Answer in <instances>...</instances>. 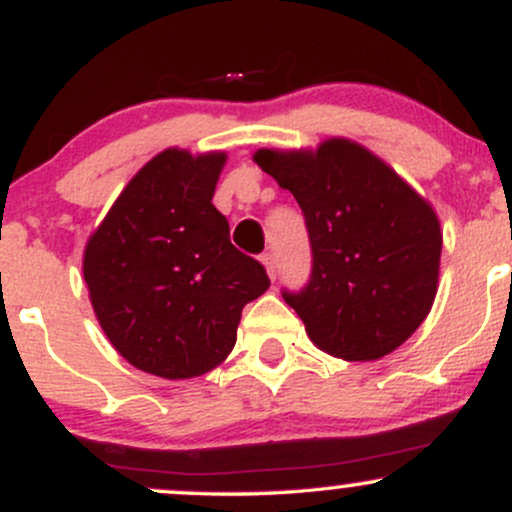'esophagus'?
<instances>
[{"label": "esophagus", "instance_id": "esophagus-1", "mask_svg": "<svg viewBox=\"0 0 512 512\" xmlns=\"http://www.w3.org/2000/svg\"><path fill=\"white\" fill-rule=\"evenodd\" d=\"M262 264H264V269H267V274H269V279H276V272H279V267H276V257L272 255V252H267V255H262Z\"/></svg>", "mask_w": 512, "mask_h": 512}]
</instances>
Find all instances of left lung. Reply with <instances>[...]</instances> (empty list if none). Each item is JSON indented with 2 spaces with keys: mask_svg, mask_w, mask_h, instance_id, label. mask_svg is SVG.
<instances>
[{
  "mask_svg": "<svg viewBox=\"0 0 512 512\" xmlns=\"http://www.w3.org/2000/svg\"><path fill=\"white\" fill-rule=\"evenodd\" d=\"M252 158L303 209L313 272L303 291H284V301L310 342L344 361L392 354L436 301L443 250L436 211L351 139L260 149Z\"/></svg>",
  "mask_w": 512,
  "mask_h": 512,
  "instance_id": "8db88e82",
  "label": "left lung"
}]
</instances>
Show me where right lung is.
Instances as JSON below:
<instances>
[{"instance_id": "1", "label": "right lung", "mask_w": 512, "mask_h": 512, "mask_svg": "<svg viewBox=\"0 0 512 512\" xmlns=\"http://www.w3.org/2000/svg\"><path fill=\"white\" fill-rule=\"evenodd\" d=\"M226 158L178 146L156 154L86 243L84 281L105 337L158 378H197L226 361L245 303L269 289L211 204Z\"/></svg>"}]
</instances>
